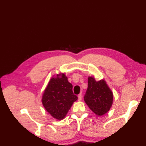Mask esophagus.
Here are the masks:
<instances>
[{"label": "esophagus", "instance_id": "34e87169", "mask_svg": "<svg viewBox=\"0 0 146 146\" xmlns=\"http://www.w3.org/2000/svg\"><path fill=\"white\" fill-rule=\"evenodd\" d=\"M78 101H80L81 100H82V95L81 94H80L78 96Z\"/></svg>", "mask_w": 146, "mask_h": 146}]
</instances>
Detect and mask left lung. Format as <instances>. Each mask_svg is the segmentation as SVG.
Instances as JSON below:
<instances>
[{
  "label": "left lung",
  "instance_id": "left-lung-1",
  "mask_svg": "<svg viewBox=\"0 0 146 146\" xmlns=\"http://www.w3.org/2000/svg\"><path fill=\"white\" fill-rule=\"evenodd\" d=\"M84 101L96 115L102 116L110 111L113 94L104 80L96 81L94 77L89 76Z\"/></svg>",
  "mask_w": 146,
  "mask_h": 146
}]
</instances>
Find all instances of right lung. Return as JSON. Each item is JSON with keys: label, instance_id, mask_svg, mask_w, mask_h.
Masks as SVG:
<instances>
[{"label": "right lung", "instance_id": "add662e5", "mask_svg": "<svg viewBox=\"0 0 146 146\" xmlns=\"http://www.w3.org/2000/svg\"><path fill=\"white\" fill-rule=\"evenodd\" d=\"M73 85L65 74L60 73L50 80L42 95V104L53 118L64 119L73 102L78 99L72 90Z\"/></svg>", "mask_w": 146, "mask_h": 146}]
</instances>
